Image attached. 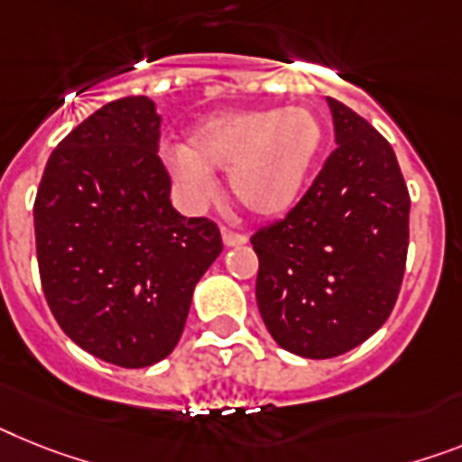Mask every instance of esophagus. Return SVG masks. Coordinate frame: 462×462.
I'll return each mask as SVG.
<instances>
[{
  "mask_svg": "<svg viewBox=\"0 0 462 462\" xmlns=\"http://www.w3.org/2000/svg\"><path fill=\"white\" fill-rule=\"evenodd\" d=\"M220 235H223L225 246H242V244H246V235L230 230V227H223V230H220Z\"/></svg>",
  "mask_w": 462,
  "mask_h": 462,
  "instance_id": "esophagus-1",
  "label": "esophagus"
}]
</instances>
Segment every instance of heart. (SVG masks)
Returning a JSON list of instances; mask_svg holds the SVG:
<instances>
[{
	"instance_id": "obj_1",
	"label": "heart",
	"mask_w": 462,
	"mask_h": 462,
	"mask_svg": "<svg viewBox=\"0 0 462 462\" xmlns=\"http://www.w3.org/2000/svg\"><path fill=\"white\" fill-rule=\"evenodd\" d=\"M324 129L308 107H267L213 115L185 147L166 150V164L189 195L207 197L211 171H230V192L244 211L273 218L303 192Z\"/></svg>"
}]
</instances>
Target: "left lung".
I'll return each instance as SVG.
<instances>
[{"label": "left lung", "instance_id": "obj_1", "mask_svg": "<svg viewBox=\"0 0 462 462\" xmlns=\"http://www.w3.org/2000/svg\"><path fill=\"white\" fill-rule=\"evenodd\" d=\"M336 150L282 220L255 230V300L284 350L328 359L385 324L409 251L411 197L393 145L327 98Z\"/></svg>", "mask_w": 462, "mask_h": 462}]
</instances>
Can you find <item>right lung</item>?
<instances>
[{
  "instance_id": "add662e5",
  "label": "right lung",
  "mask_w": 462,
  "mask_h": 462,
  "mask_svg": "<svg viewBox=\"0 0 462 462\" xmlns=\"http://www.w3.org/2000/svg\"><path fill=\"white\" fill-rule=\"evenodd\" d=\"M147 96L112 100L51 152L34 199L42 289L88 355L143 369L173 352L195 284L223 251L211 218L171 207Z\"/></svg>"
}]
</instances>
